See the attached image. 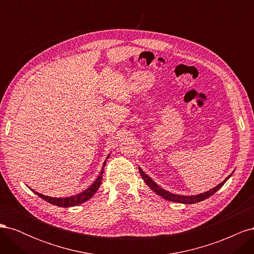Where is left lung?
<instances>
[{
	"mask_svg": "<svg viewBox=\"0 0 254 254\" xmlns=\"http://www.w3.org/2000/svg\"><path fill=\"white\" fill-rule=\"evenodd\" d=\"M139 171H140V174H141V176H142L143 180L145 181V183L147 184V186H148L153 191H155L156 194H158V195L161 196V197H163L164 199H166V200L174 201V202H179V203H187V204L196 203V202L204 200V199H206V198H209L210 196H212L213 194L216 193V191H217L222 186H224V184L226 183V181L230 178V177L232 176V174L229 175L224 181H222L221 183L218 184L217 187H215V188H213L212 190L205 191V193H203V194H199V195H196V196H181V195L172 194V193H170V191H167V190H163L162 188H160L157 183L153 182V181L149 178V177L141 170L140 167H139Z\"/></svg>",
	"mask_w": 254,
	"mask_h": 254,
	"instance_id": "obj_1",
	"label": "left lung"
}]
</instances>
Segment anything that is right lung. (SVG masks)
I'll list each match as a JSON object with an SVG mask.
<instances>
[{"instance_id":"add662e5","label":"right lung","mask_w":254,"mask_h":254,"mask_svg":"<svg viewBox=\"0 0 254 254\" xmlns=\"http://www.w3.org/2000/svg\"><path fill=\"white\" fill-rule=\"evenodd\" d=\"M105 164H106V161L104 162V165H103V168L101 171V174H99L98 178L95 180V182L92 184V186L87 189L84 191H82V193L78 194V195H75V196H72V197H66V198H54V197H49V196H44L42 194H39L37 193V191H35L34 190H32L34 193L36 195L39 196L40 198H42L43 200L48 201L54 205H57V206H63V207H67V206H75L77 204H80L82 202H86L88 199H90L92 196H93L96 190H98L99 186H101L102 183V179H103V174H104V167H105Z\"/></svg>"}]
</instances>
